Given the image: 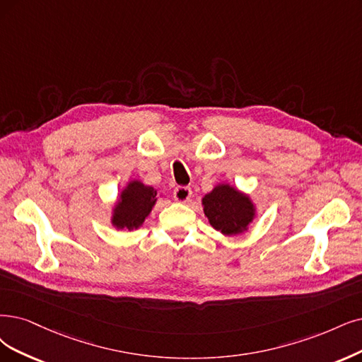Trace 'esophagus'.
Masks as SVG:
<instances>
[{
    "label": "esophagus",
    "instance_id": "esophagus-1",
    "mask_svg": "<svg viewBox=\"0 0 362 362\" xmlns=\"http://www.w3.org/2000/svg\"><path fill=\"white\" fill-rule=\"evenodd\" d=\"M173 197L179 203H186V202H189V198L192 197V189L188 188V186H177V188L173 192Z\"/></svg>",
    "mask_w": 362,
    "mask_h": 362
}]
</instances>
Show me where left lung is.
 I'll list each match as a JSON object with an SVG mask.
<instances>
[{"label":"left lung","instance_id":"obj_1","mask_svg":"<svg viewBox=\"0 0 362 362\" xmlns=\"http://www.w3.org/2000/svg\"><path fill=\"white\" fill-rule=\"evenodd\" d=\"M203 207L210 225L223 235L242 234L257 215L250 197L228 183H221L206 194Z\"/></svg>","mask_w":362,"mask_h":362}]
</instances>
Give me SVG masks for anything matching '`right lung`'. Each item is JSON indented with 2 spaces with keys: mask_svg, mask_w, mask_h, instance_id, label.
I'll return each mask as SVG.
<instances>
[{
  "mask_svg": "<svg viewBox=\"0 0 362 362\" xmlns=\"http://www.w3.org/2000/svg\"><path fill=\"white\" fill-rule=\"evenodd\" d=\"M156 203V189L140 180H131L113 207L112 225L117 230H137Z\"/></svg>",
  "mask_w": 362,
  "mask_h": 362,
  "instance_id": "right-lung-1",
  "label": "right lung"
}]
</instances>
